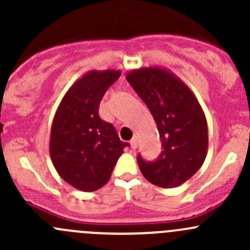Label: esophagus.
<instances>
[{
  "label": "esophagus",
  "instance_id": "obj_1",
  "mask_svg": "<svg viewBox=\"0 0 250 250\" xmlns=\"http://www.w3.org/2000/svg\"><path fill=\"white\" fill-rule=\"evenodd\" d=\"M130 146H132V148L138 147V138L137 137H134L132 140H130Z\"/></svg>",
  "mask_w": 250,
  "mask_h": 250
}]
</instances>
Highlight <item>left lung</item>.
Masks as SVG:
<instances>
[{
  "mask_svg": "<svg viewBox=\"0 0 250 250\" xmlns=\"http://www.w3.org/2000/svg\"><path fill=\"white\" fill-rule=\"evenodd\" d=\"M125 78L152 113L163 147L153 162L138 156L141 173L153 185L176 188L207 157L208 125L202 106L188 84L166 67L134 69Z\"/></svg>",
  "mask_w": 250,
  "mask_h": 250,
  "instance_id": "left-lung-1",
  "label": "left lung"
}]
</instances>
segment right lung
<instances>
[{"instance_id": "1", "label": "right lung", "mask_w": 250, "mask_h": 250, "mask_svg": "<svg viewBox=\"0 0 250 250\" xmlns=\"http://www.w3.org/2000/svg\"><path fill=\"white\" fill-rule=\"evenodd\" d=\"M121 70H90L65 93L53 118L49 153L55 170L75 188L92 192L110 180L128 143L99 117V104Z\"/></svg>"}]
</instances>
